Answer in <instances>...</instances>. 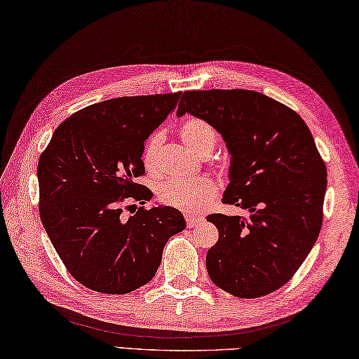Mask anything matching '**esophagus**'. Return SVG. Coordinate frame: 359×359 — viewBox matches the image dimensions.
I'll list each match as a JSON object with an SVG mask.
<instances>
[{"instance_id": "1", "label": "esophagus", "mask_w": 359, "mask_h": 359, "mask_svg": "<svg viewBox=\"0 0 359 359\" xmlns=\"http://www.w3.org/2000/svg\"><path fill=\"white\" fill-rule=\"evenodd\" d=\"M203 220H204V218L200 217V215L198 217H196V215H186V223H187L189 228H195V226L201 223Z\"/></svg>"}]
</instances>
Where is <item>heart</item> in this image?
<instances>
[{
  "instance_id": "obj_1",
  "label": "heart",
  "mask_w": 359,
  "mask_h": 359,
  "mask_svg": "<svg viewBox=\"0 0 359 359\" xmlns=\"http://www.w3.org/2000/svg\"><path fill=\"white\" fill-rule=\"evenodd\" d=\"M180 136L187 147L200 156H209L218 142L215 128L201 118H187L180 123ZM163 142V133L150 135L142 149V164L149 172H155L158 165V150ZM218 195V184L209 178H173L158 189V198L165 206L175 208L187 214H196L206 209Z\"/></svg>"
}]
</instances>
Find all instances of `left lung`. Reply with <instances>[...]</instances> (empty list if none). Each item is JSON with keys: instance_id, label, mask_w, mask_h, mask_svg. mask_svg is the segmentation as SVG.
Wrapping results in <instances>:
<instances>
[{"instance_id": "1", "label": "left lung", "mask_w": 359, "mask_h": 359, "mask_svg": "<svg viewBox=\"0 0 359 359\" xmlns=\"http://www.w3.org/2000/svg\"><path fill=\"white\" fill-rule=\"evenodd\" d=\"M190 113L220 131L231 153L223 203L246 217L212 214L218 241L206 255L210 280L241 299L283 287L310 254L324 217L327 167L294 109L251 90L184 91Z\"/></svg>"}]
</instances>
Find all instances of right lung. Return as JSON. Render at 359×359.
I'll return each instance as SVG.
<instances>
[{
  "mask_svg": "<svg viewBox=\"0 0 359 359\" xmlns=\"http://www.w3.org/2000/svg\"><path fill=\"white\" fill-rule=\"evenodd\" d=\"M181 93L118 97L71 114L40 155V218L58 257L83 287L127 294L156 274L164 246L186 229L180 210L145 204L144 142L177 107Z\"/></svg>",
  "mask_w": 359,
  "mask_h": 359,
  "instance_id": "right-lung-1",
  "label": "right lung"
}]
</instances>
